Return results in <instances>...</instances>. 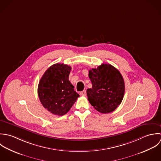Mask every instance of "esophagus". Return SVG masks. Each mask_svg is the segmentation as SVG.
Here are the masks:
<instances>
[{
    "mask_svg": "<svg viewBox=\"0 0 161 161\" xmlns=\"http://www.w3.org/2000/svg\"><path fill=\"white\" fill-rule=\"evenodd\" d=\"M80 95L81 96H82V97H85V96H86V92L85 90L82 91V92H80Z\"/></svg>",
    "mask_w": 161,
    "mask_h": 161,
    "instance_id": "34e87169",
    "label": "esophagus"
}]
</instances>
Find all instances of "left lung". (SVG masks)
I'll return each mask as SVG.
<instances>
[{"label":"left lung","mask_w":161,"mask_h":161,"mask_svg":"<svg viewBox=\"0 0 161 161\" xmlns=\"http://www.w3.org/2000/svg\"><path fill=\"white\" fill-rule=\"evenodd\" d=\"M92 88L86 90L88 100L101 113L113 111L125 95V81L118 69L110 64H101L89 71Z\"/></svg>","instance_id":"8db88e82"}]
</instances>
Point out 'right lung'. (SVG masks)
Here are the masks:
<instances>
[{
    "label": "right lung",
    "instance_id": "add662e5",
    "mask_svg": "<svg viewBox=\"0 0 161 161\" xmlns=\"http://www.w3.org/2000/svg\"><path fill=\"white\" fill-rule=\"evenodd\" d=\"M71 69L67 64H53L46 70L39 81L40 101L45 109L55 115L66 114L80 97L68 80Z\"/></svg>",
    "mask_w": 161,
    "mask_h": 161
}]
</instances>
